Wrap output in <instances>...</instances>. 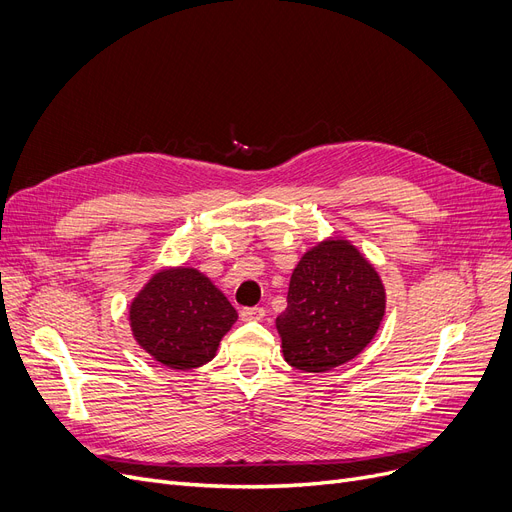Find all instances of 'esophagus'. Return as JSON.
I'll return each instance as SVG.
<instances>
[{
    "label": "esophagus",
    "instance_id": "esophagus-1",
    "mask_svg": "<svg viewBox=\"0 0 512 512\" xmlns=\"http://www.w3.org/2000/svg\"><path fill=\"white\" fill-rule=\"evenodd\" d=\"M239 317H241V321H262L264 309H260V306H250V309H241Z\"/></svg>",
    "mask_w": 512,
    "mask_h": 512
}]
</instances>
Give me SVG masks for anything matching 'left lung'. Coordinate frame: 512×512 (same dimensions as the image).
<instances>
[{"mask_svg": "<svg viewBox=\"0 0 512 512\" xmlns=\"http://www.w3.org/2000/svg\"><path fill=\"white\" fill-rule=\"evenodd\" d=\"M384 311L374 264L346 237H325L298 260L288 309L275 319L283 359L302 372H330L374 340Z\"/></svg>", "mask_w": 512, "mask_h": 512, "instance_id": "8db88e82", "label": "left lung"}]
</instances>
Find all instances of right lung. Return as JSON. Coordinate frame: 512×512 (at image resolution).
<instances>
[{
  "label": "right lung",
  "instance_id": "right-lung-1",
  "mask_svg": "<svg viewBox=\"0 0 512 512\" xmlns=\"http://www.w3.org/2000/svg\"><path fill=\"white\" fill-rule=\"evenodd\" d=\"M128 319L142 351L185 372L214 359L237 311L201 271L163 267L132 298Z\"/></svg>",
  "mask_w": 512,
  "mask_h": 512
}]
</instances>
